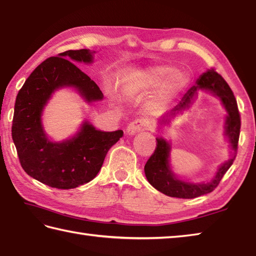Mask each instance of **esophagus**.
<instances>
[{"label": "esophagus", "instance_id": "obj_1", "mask_svg": "<svg viewBox=\"0 0 256 256\" xmlns=\"http://www.w3.org/2000/svg\"><path fill=\"white\" fill-rule=\"evenodd\" d=\"M152 128V124L150 120L142 118V119L134 120L132 122H130L126 129V132L127 134H134L139 132H144V130H150Z\"/></svg>", "mask_w": 256, "mask_h": 256}]
</instances>
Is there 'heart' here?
<instances>
[{
	"instance_id": "1",
	"label": "heart",
	"mask_w": 256,
	"mask_h": 256,
	"mask_svg": "<svg viewBox=\"0 0 256 256\" xmlns=\"http://www.w3.org/2000/svg\"><path fill=\"white\" fill-rule=\"evenodd\" d=\"M170 66H157L142 71L132 78L134 86H157L164 82V92L167 96L180 91L187 82V76L180 70H170Z\"/></svg>"
}]
</instances>
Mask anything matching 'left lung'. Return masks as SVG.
<instances>
[{"mask_svg": "<svg viewBox=\"0 0 256 256\" xmlns=\"http://www.w3.org/2000/svg\"><path fill=\"white\" fill-rule=\"evenodd\" d=\"M198 89L212 91L214 94L220 97L222 102H223L226 112L228 114V117H226L225 132L226 136L228 137L234 154L228 162H226L220 167L215 178L208 184H192V182L178 180L172 172L170 164H168V156H170V144L165 139L156 138L157 144L155 152H152V155L149 157L146 165H144V175H146L150 185L155 187L157 190L162 192V194L167 196L177 197V198H196V197L213 192L218 186L220 182L224 177L226 172L228 170V168L232 166L236 154H238L240 129V114L238 112V102H236L233 91L230 90L228 82L224 80L223 76L215 71L214 68H210L200 76V79L197 80V86H192L188 90V92L182 98V102L174 110L180 112V110L188 107V104H190L192 99L194 98ZM175 114L176 112H172V114ZM168 118H166V120L162 119L160 122H166Z\"/></svg>", "mask_w": 256, "mask_h": 256, "instance_id": "8db88e82", "label": "left lung"}]
</instances>
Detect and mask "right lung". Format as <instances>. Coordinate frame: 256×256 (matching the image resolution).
Listing matches in <instances>:
<instances>
[{
  "instance_id": "1",
  "label": "right lung",
  "mask_w": 256,
  "mask_h": 256,
  "mask_svg": "<svg viewBox=\"0 0 256 256\" xmlns=\"http://www.w3.org/2000/svg\"><path fill=\"white\" fill-rule=\"evenodd\" d=\"M74 62L92 61L89 50H69L38 64L18 90L12 124V138L18 160L28 176L58 190H71L92 180L122 130L99 132L84 122L70 140L51 142L43 132L41 114L53 91L74 86L86 101L101 100L99 86Z\"/></svg>"
}]
</instances>
